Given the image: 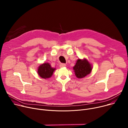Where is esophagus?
<instances>
[{
	"mask_svg": "<svg viewBox=\"0 0 128 128\" xmlns=\"http://www.w3.org/2000/svg\"><path fill=\"white\" fill-rule=\"evenodd\" d=\"M66 66V64H64V63H61L60 64V67H65Z\"/></svg>",
	"mask_w": 128,
	"mask_h": 128,
	"instance_id": "1",
	"label": "esophagus"
}]
</instances>
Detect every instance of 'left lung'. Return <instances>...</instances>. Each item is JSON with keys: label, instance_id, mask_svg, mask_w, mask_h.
<instances>
[{"label": "left lung", "instance_id": "1", "mask_svg": "<svg viewBox=\"0 0 128 128\" xmlns=\"http://www.w3.org/2000/svg\"><path fill=\"white\" fill-rule=\"evenodd\" d=\"M74 69L76 76L78 78H81L90 74L92 71V67L86 59L82 60L78 59L74 67Z\"/></svg>", "mask_w": 128, "mask_h": 128}]
</instances>
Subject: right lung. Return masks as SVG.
Masks as SVG:
<instances>
[{
	"instance_id": "add662e5",
	"label": "right lung",
	"mask_w": 128,
	"mask_h": 128,
	"mask_svg": "<svg viewBox=\"0 0 128 128\" xmlns=\"http://www.w3.org/2000/svg\"><path fill=\"white\" fill-rule=\"evenodd\" d=\"M55 69L51 67L48 63H44L40 66L38 69V74L42 78H50L53 74Z\"/></svg>"
}]
</instances>
